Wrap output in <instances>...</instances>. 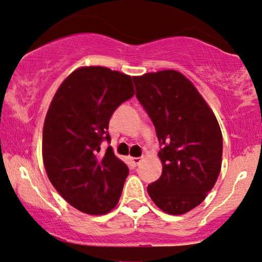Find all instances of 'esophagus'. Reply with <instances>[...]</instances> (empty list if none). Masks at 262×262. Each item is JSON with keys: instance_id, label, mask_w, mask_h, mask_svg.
Instances as JSON below:
<instances>
[{"instance_id": "1", "label": "esophagus", "mask_w": 262, "mask_h": 262, "mask_svg": "<svg viewBox=\"0 0 262 262\" xmlns=\"http://www.w3.org/2000/svg\"><path fill=\"white\" fill-rule=\"evenodd\" d=\"M130 161L135 166H137V165L140 164V162H142V158H140V157H130Z\"/></svg>"}]
</instances>
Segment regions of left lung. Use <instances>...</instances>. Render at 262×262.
<instances>
[{
	"label": "left lung",
	"mask_w": 262,
	"mask_h": 262,
	"mask_svg": "<svg viewBox=\"0 0 262 262\" xmlns=\"http://www.w3.org/2000/svg\"><path fill=\"white\" fill-rule=\"evenodd\" d=\"M134 81L136 96L162 145V175L147 185V192L164 213H188L203 202L221 171L222 132L217 119L181 72H151L134 77Z\"/></svg>",
	"instance_id": "8db88e82"
}]
</instances>
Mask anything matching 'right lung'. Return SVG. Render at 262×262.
Returning <instances> with one entry per match:
<instances>
[{"label": "right lung", "instance_id": "obj_1", "mask_svg": "<svg viewBox=\"0 0 262 262\" xmlns=\"http://www.w3.org/2000/svg\"><path fill=\"white\" fill-rule=\"evenodd\" d=\"M135 96L130 75L103 66H82L61 82L49 105L42 131L47 176L72 207L89 215L111 211L122 195L127 165L108 146L115 110Z\"/></svg>", "mask_w": 262, "mask_h": 262}]
</instances>
